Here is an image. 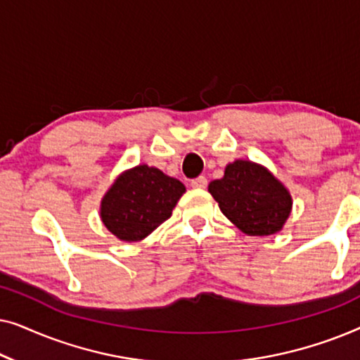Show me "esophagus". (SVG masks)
<instances>
[{"instance_id": "obj_1", "label": "esophagus", "mask_w": 360, "mask_h": 360, "mask_svg": "<svg viewBox=\"0 0 360 360\" xmlns=\"http://www.w3.org/2000/svg\"><path fill=\"white\" fill-rule=\"evenodd\" d=\"M206 185H208V180H206V176H203V175L196 176V179L191 180V186L196 190H203V188H206Z\"/></svg>"}]
</instances>
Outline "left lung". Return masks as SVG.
<instances>
[{
	"mask_svg": "<svg viewBox=\"0 0 360 360\" xmlns=\"http://www.w3.org/2000/svg\"><path fill=\"white\" fill-rule=\"evenodd\" d=\"M208 191L223 214L248 236H270L282 231L292 211V196L265 167L250 160L226 165L224 176Z\"/></svg>",
	"mask_w": 360,
	"mask_h": 360,
	"instance_id": "obj_1",
	"label": "left lung"
}]
</instances>
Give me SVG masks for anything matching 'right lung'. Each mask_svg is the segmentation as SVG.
<instances>
[{"label":"right lung","instance_id":"1","mask_svg":"<svg viewBox=\"0 0 360 360\" xmlns=\"http://www.w3.org/2000/svg\"><path fill=\"white\" fill-rule=\"evenodd\" d=\"M185 185L146 164L117 176L101 200L103 224L120 240L137 243L172 216Z\"/></svg>","mask_w":360,"mask_h":360}]
</instances>
